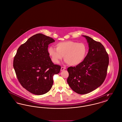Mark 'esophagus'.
Returning <instances> with one entry per match:
<instances>
[{
	"label": "esophagus",
	"instance_id": "34e87169",
	"mask_svg": "<svg viewBox=\"0 0 122 122\" xmlns=\"http://www.w3.org/2000/svg\"><path fill=\"white\" fill-rule=\"evenodd\" d=\"M66 69V68L65 67H61V71H64Z\"/></svg>",
	"mask_w": 122,
	"mask_h": 122
}]
</instances>
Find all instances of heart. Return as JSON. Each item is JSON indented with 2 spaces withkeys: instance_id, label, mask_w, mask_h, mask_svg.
Masks as SVG:
<instances>
[{
  "instance_id": "obj_1",
  "label": "heart",
  "mask_w": 122,
  "mask_h": 122,
  "mask_svg": "<svg viewBox=\"0 0 122 122\" xmlns=\"http://www.w3.org/2000/svg\"><path fill=\"white\" fill-rule=\"evenodd\" d=\"M56 48L49 47L48 52L52 62L57 64L64 56L65 63L71 66L77 65L84 61L87 52V47L84 43L72 41L57 43Z\"/></svg>"
}]
</instances>
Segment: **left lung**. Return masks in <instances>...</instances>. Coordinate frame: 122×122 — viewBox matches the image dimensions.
Segmentation results:
<instances>
[{
    "label": "left lung",
    "mask_w": 122,
    "mask_h": 122,
    "mask_svg": "<svg viewBox=\"0 0 122 122\" xmlns=\"http://www.w3.org/2000/svg\"><path fill=\"white\" fill-rule=\"evenodd\" d=\"M85 37L89 50L84 61L76 66L67 69V82L76 93L84 94L97 88L107 75L109 57L103 45L89 36Z\"/></svg>",
    "instance_id": "1"
}]
</instances>
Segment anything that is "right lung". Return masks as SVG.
I'll list each match as a JSON object with an SVG mask.
<instances>
[{
  "label": "right lung",
  "mask_w": 122,
  "mask_h": 122,
  "mask_svg": "<svg viewBox=\"0 0 122 122\" xmlns=\"http://www.w3.org/2000/svg\"><path fill=\"white\" fill-rule=\"evenodd\" d=\"M54 41L49 36L37 34L17 49L13 67L21 85L31 93H47L53 85V76L60 72L61 66L54 65L48 52V45Z\"/></svg>",
  "instance_id": "obj_1"
}]
</instances>
